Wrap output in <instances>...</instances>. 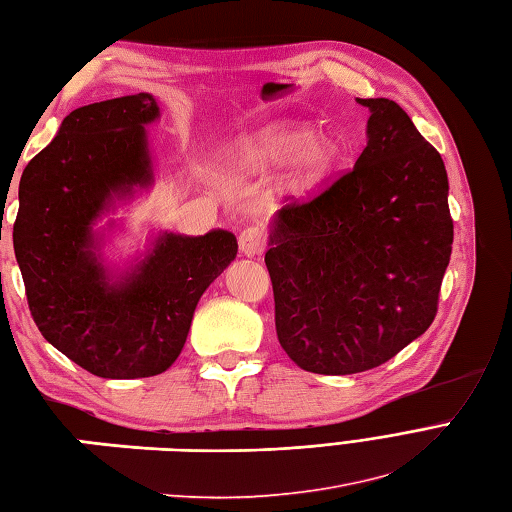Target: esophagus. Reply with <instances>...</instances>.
Instances as JSON below:
<instances>
[{
	"instance_id": "obj_1",
	"label": "esophagus",
	"mask_w": 512,
	"mask_h": 512,
	"mask_svg": "<svg viewBox=\"0 0 512 512\" xmlns=\"http://www.w3.org/2000/svg\"><path fill=\"white\" fill-rule=\"evenodd\" d=\"M265 245H267V236L265 230L258 225H249L238 236V247H241V252L245 256H258L265 252Z\"/></svg>"
}]
</instances>
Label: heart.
<instances>
[{"instance_id":"obj_1","label":"heart","mask_w":512,"mask_h":512,"mask_svg":"<svg viewBox=\"0 0 512 512\" xmlns=\"http://www.w3.org/2000/svg\"><path fill=\"white\" fill-rule=\"evenodd\" d=\"M238 164L245 170H267L293 160V173L289 184L293 190H311L320 184L328 168L335 162V149L331 142L311 138L309 131L293 124L276 122L260 131L249 133L238 144Z\"/></svg>"}]
</instances>
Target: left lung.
Masks as SVG:
<instances>
[{
    "label": "left lung",
    "instance_id": "obj_1",
    "mask_svg": "<svg viewBox=\"0 0 512 512\" xmlns=\"http://www.w3.org/2000/svg\"><path fill=\"white\" fill-rule=\"evenodd\" d=\"M355 166L282 206L265 263L276 333L302 370L355 374L392 359L438 313L453 219L445 162L388 98Z\"/></svg>",
    "mask_w": 512,
    "mask_h": 512
}]
</instances>
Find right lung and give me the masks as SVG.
<instances>
[{
    "instance_id": "1",
    "label": "right lung",
    "mask_w": 512,
    "mask_h": 512,
    "mask_svg": "<svg viewBox=\"0 0 512 512\" xmlns=\"http://www.w3.org/2000/svg\"><path fill=\"white\" fill-rule=\"evenodd\" d=\"M151 94L74 109L19 181L15 256L41 335L102 379L155 377L186 344L197 302L232 263V232L164 234L149 258L111 285L94 254L92 225L113 195L151 184L144 124Z\"/></svg>"
}]
</instances>
